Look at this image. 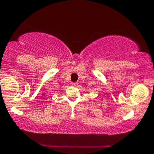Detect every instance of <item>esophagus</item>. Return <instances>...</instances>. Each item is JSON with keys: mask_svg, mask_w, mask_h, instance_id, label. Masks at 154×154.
Masks as SVG:
<instances>
[{"mask_svg": "<svg viewBox=\"0 0 154 154\" xmlns=\"http://www.w3.org/2000/svg\"><path fill=\"white\" fill-rule=\"evenodd\" d=\"M71 85H76L77 84H78V83H76V82H75V83H73V82H71Z\"/></svg>", "mask_w": 154, "mask_h": 154, "instance_id": "esophagus-1", "label": "esophagus"}]
</instances>
